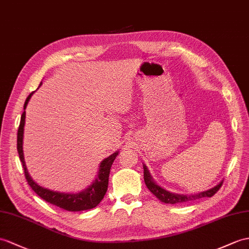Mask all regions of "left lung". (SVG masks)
I'll list each match as a JSON object with an SVG mask.
<instances>
[{
  "label": "left lung",
  "instance_id": "1",
  "mask_svg": "<svg viewBox=\"0 0 249 249\" xmlns=\"http://www.w3.org/2000/svg\"><path fill=\"white\" fill-rule=\"evenodd\" d=\"M143 179H144L145 186L148 187V189L152 192L157 198L160 199V201L165 204H180V203H187L190 201H196V199L202 198V197H211L213 196L217 191H219V189L223 185V181H221L219 185L213 187L212 189L201 192L198 193V195H195V196L175 195V193L166 191L165 189H162L161 187L157 186L153 181L152 178H151V175L148 171V169L145 168V166H143Z\"/></svg>",
  "mask_w": 249,
  "mask_h": 249
}]
</instances>
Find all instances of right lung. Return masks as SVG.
Instances as JSON below:
<instances>
[{"label":"right lung","mask_w":249,"mask_h":249,"mask_svg":"<svg viewBox=\"0 0 249 249\" xmlns=\"http://www.w3.org/2000/svg\"><path fill=\"white\" fill-rule=\"evenodd\" d=\"M33 94L34 92L30 93L29 96L26 98L25 104H24V110L26 108V106ZM24 124H25V111L22 113L19 130H18L17 149H18V153H19L20 160L23 165L25 178L30 188H32V189L37 193L42 199H44L45 202L53 204L54 206H58V207L63 208L65 210L82 211V210L95 208L106 196V192L107 190V186H108V175H110L112 163L114 162L115 159H116L118 152L112 154L111 156H108L107 159L102 160L99 172H98V178H96L94 184L92 186H89L88 189H86L80 193H76V195H74V193H72V195H69V193H59L56 191H51L36 184L32 179V178L29 177V174L26 170L25 161H24V156H23V147H22Z\"/></svg>","instance_id":"right-lung-1"}]
</instances>
